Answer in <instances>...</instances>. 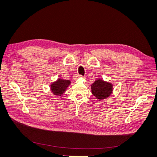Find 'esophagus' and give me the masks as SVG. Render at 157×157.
Instances as JSON below:
<instances>
[{"mask_svg":"<svg viewBox=\"0 0 157 157\" xmlns=\"http://www.w3.org/2000/svg\"><path fill=\"white\" fill-rule=\"evenodd\" d=\"M78 77H79V78H81V77H83V76H82V75H80V74H78Z\"/></svg>","mask_w":157,"mask_h":157,"instance_id":"1","label":"esophagus"}]
</instances>
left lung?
Here are the masks:
<instances>
[{
  "label": "left lung",
  "instance_id": "1",
  "mask_svg": "<svg viewBox=\"0 0 157 157\" xmlns=\"http://www.w3.org/2000/svg\"><path fill=\"white\" fill-rule=\"evenodd\" d=\"M92 92L98 100L109 97L113 91V85L102 79L96 80L92 85Z\"/></svg>",
  "mask_w": 157,
  "mask_h": 157
}]
</instances>
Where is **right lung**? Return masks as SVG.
<instances>
[{"instance_id": "obj_1", "label": "right lung", "mask_w": 157, "mask_h": 157, "mask_svg": "<svg viewBox=\"0 0 157 157\" xmlns=\"http://www.w3.org/2000/svg\"><path fill=\"white\" fill-rule=\"evenodd\" d=\"M71 81L69 80H64L59 79L57 81L54 82L51 85L52 92L56 95H61L65 91L66 88L70 85Z\"/></svg>"}]
</instances>
